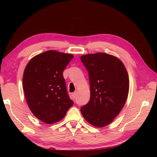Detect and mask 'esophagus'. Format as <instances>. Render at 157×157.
Segmentation results:
<instances>
[{"label": "esophagus", "mask_w": 157, "mask_h": 157, "mask_svg": "<svg viewBox=\"0 0 157 157\" xmlns=\"http://www.w3.org/2000/svg\"><path fill=\"white\" fill-rule=\"evenodd\" d=\"M71 96H72L73 98V99H75V98H76V96H77V92H75L72 93V94H71Z\"/></svg>", "instance_id": "1"}]
</instances>
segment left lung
I'll return each mask as SVG.
<instances>
[{"mask_svg": "<svg viewBox=\"0 0 157 157\" xmlns=\"http://www.w3.org/2000/svg\"><path fill=\"white\" fill-rule=\"evenodd\" d=\"M80 59L88 71L90 99L80 111L89 123L102 128L119 115L128 98V71L116 56L103 52L82 55Z\"/></svg>", "mask_w": 157, "mask_h": 157, "instance_id": "obj_1", "label": "left lung"}]
</instances>
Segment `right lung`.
<instances>
[{
  "instance_id": "add662e5",
  "label": "right lung",
  "mask_w": 157,
  "mask_h": 157,
  "mask_svg": "<svg viewBox=\"0 0 157 157\" xmlns=\"http://www.w3.org/2000/svg\"><path fill=\"white\" fill-rule=\"evenodd\" d=\"M73 55L47 51L34 56L26 65L23 88L26 101L36 118L52 124L64 118L73 105L63 72Z\"/></svg>"
}]
</instances>
